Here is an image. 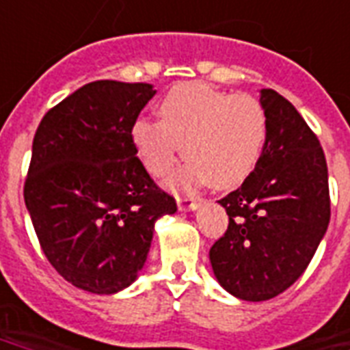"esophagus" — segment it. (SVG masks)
Listing matches in <instances>:
<instances>
[{
    "instance_id": "1",
    "label": "esophagus",
    "mask_w": 350,
    "mask_h": 350,
    "mask_svg": "<svg viewBox=\"0 0 350 350\" xmlns=\"http://www.w3.org/2000/svg\"><path fill=\"white\" fill-rule=\"evenodd\" d=\"M202 204V200L193 198V196H183V198H178V207L180 211H196Z\"/></svg>"
}]
</instances>
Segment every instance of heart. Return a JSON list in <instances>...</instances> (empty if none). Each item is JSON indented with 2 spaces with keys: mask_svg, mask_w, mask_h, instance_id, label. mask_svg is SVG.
<instances>
[{
  "mask_svg": "<svg viewBox=\"0 0 350 350\" xmlns=\"http://www.w3.org/2000/svg\"><path fill=\"white\" fill-rule=\"evenodd\" d=\"M159 119L139 117L130 130L146 170L169 176L180 161L181 146L191 163L176 176V185L209 180L218 189L237 187L262 156L268 121L252 95H231L207 84L172 88L159 104Z\"/></svg>",
  "mask_w": 350,
  "mask_h": 350,
  "instance_id": "b5f03b06",
  "label": "heart"
}]
</instances>
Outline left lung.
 <instances>
[{
  "mask_svg": "<svg viewBox=\"0 0 350 350\" xmlns=\"http://www.w3.org/2000/svg\"><path fill=\"white\" fill-rule=\"evenodd\" d=\"M268 135L257 167L218 200L228 231L213 244L218 282L244 301H268L297 281L330 220L323 148L299 111L273 90H260Z\"/></svg>",
  "mask_w": 350,
  "mask_h": 350,
  "instance_id": "left-lung-1",
  "label": "left lung"
}]
</instances>
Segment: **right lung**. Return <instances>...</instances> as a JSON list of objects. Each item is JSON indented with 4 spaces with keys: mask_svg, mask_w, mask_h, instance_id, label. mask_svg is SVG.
Returning <instances> with one entry per match:
<instances>
[{
    "mask_svg": "<svg viewBox=\"0 0 350 350\" xmlns=\"http://www.w3.org/2000/svg\"><path fill=\"white\" fill-rule=\"evenodd\" d=\"M152 84L97 80L51 108L34 133L23 198L42 252L73 286L110 295L145 266L154 224L176 200L132 143Z\"/></svg>",
    "mask_w": 350,
    "mask_h": 350,
    "instance_id": "obj_1",
    "label": "right lung"
}]
</instances>
